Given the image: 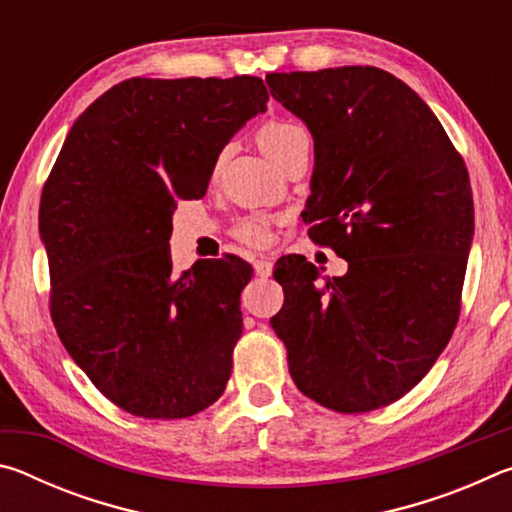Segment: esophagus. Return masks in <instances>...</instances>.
Masks as SVG:
<instances>
[{
	"mask_svg": "<svg viewBox=\"0 0 512 512\" xmlns=\"http://www.w3.org/2000/svg\"><path fill=\"white\" fill-rule=\"evenodd\" d=\"M255 273L259 275V277H268L273 273V262H271V257H259V259H255Z\"/></svg>",
	"mask_w": 512,
	"mask_h": 512,
	"instance_id": "obj_1",
	"label": "esophagus"
}]
</instances>
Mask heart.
I'll return each mask as SVG.
<instances>
[{
	"label": "heart",
	"instance_id": "1",
	"mask_svg": "<svg viewBox=\"0 0 512 512\" xmlns=\"http://www.w3.org/2000/svg\"><path fill=\"white\" fill-rule=\"evenodd\" d=\"M302 135H307L305 128L293 124V121L273 119V121H266V124L259 128L257 144L259 149L266 153V158H271L277 164L284 158V153L291 149V144ZM232 232H235V237L246 246L259 248L268 241V223L264 216H257V214L241 219Z\"/></svg>",
	"mask_w": 512,
	"mask_h": 512
}]
</instances>
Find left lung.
<instances>
[{
  "label": "left lung",
  "mask_w": 512,
  "mask_h": 512,
  "mask_svg": "<svg viewBox=\"0 0 512 512\" xmlns=\"http://www.w3.org/2000/svg\"><path fill=\"white\" fill-rule=\"evenodd\" d=\"M314 137L302 221L348 262L318 282L280 257L271 318L300 393L339 413L393 404L427 375L461 314L474 201L461 153L431 108L379 67L266 74Z\"/></svg>",
  "instance_id": "1"
}]
</instances>
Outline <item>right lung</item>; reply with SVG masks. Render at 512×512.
Returning a JSON list of instances; mask_svg holds the SVG:
<instances>
[{"label":"right lung","mask_w":512,"mask_h":512,"mask_svg":"<svg viewBox=\"0 0 512 512\" xmlns=\"http://www.w3.org/2000/svg\"><path fill=\"white\" fill-rule=\"evenodd\" d=\"M266 101L257 76H137L65 137L40 198L51 320L119 409L189 418L225 391L253 266L230 255L173 275L171 216L180 198L205 196L223 146Z\"/></svg>","instance_id":"obj_1"}]
</instances>
